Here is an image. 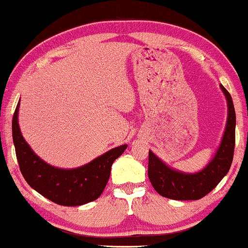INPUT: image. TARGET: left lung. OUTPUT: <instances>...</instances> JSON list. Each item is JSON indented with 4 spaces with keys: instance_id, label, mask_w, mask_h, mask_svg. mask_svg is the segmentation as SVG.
<instances>
[{
    "instance_id": "obj_1",
    "label": "left lung",
    "mask_w": 248,
    "mask_h": 248,
    "mask_svg": "<svg viewBox=\"0 0 248 248\" xmlns=\"http://www.w3.org/2000/svg\"><path fill=\"white\" fill-rule=\"evenodd\" d=\"M221 88L228 102L227 126L215 156L202 170L195 173L173 170L149 151L148 178L162 197L172 200H199L213 191L230 169L236 141V112L230 93L222 85Z\"/></svg>"
}]
</instances>
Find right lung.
Instances as JSON below:
<instances>
[{
  "label": "right lung",
  "mask_w": 248,
  "mask_h": 248,
  "mask_svg": "<svg viewBox=\"0 0 248 248\" xmlns=\"http://www.w3.org/2000/svg\"><path fill=\"white\" fill-rule=\"evenodd\" d=\"M19 102L12 118V139L21 175L31 187L61 206H80L96 200L108 183L111 166L127 145L110 149L85 166L60 169L42 161L31 149L18 125Z\"/></svg>",
  "instance_id": "right-lung-1"
}]
</instances>
